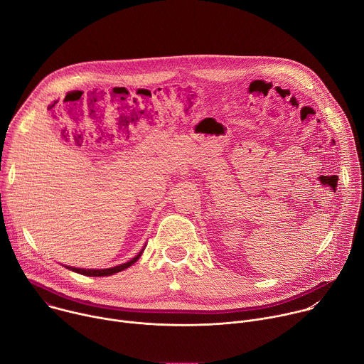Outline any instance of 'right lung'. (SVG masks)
Returning <instances> with one entry per match:
<instances>
[{
    "label": "right lung",
    "mask_w": 364,
    "mask_h": 364,
    "mask_svg": "<svg viewBox=\"0 0 364 364\" xmlns=\"http://www.w3.org/2000/svg\"><path fill=\"white\" fill-rule=\"evenodd\" d=\"M139 256H141V253L136 255L134 259H131L129 262L122 264V265H119V267L108 268V269H80V268H72V267H66V268H69V269H72V271H75V272H77V274L86 275V277H108V275H114V274H117V272H121V271L127 269L128 267H131L132 264H135V262L138 261Z\"/></svg>",
    "instance_id": "right-lung-1"
}]
</instances>
